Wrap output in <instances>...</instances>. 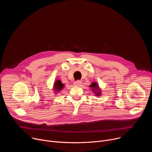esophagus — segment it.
Masks as SVG:
<instances>
[{"label":"esophagus","instance_id":"obj_1","mask_svg":"<svg viewBox=\"0 0 152 152\" xmlns=\"http://www.w3.org/2000/svg\"><path fill=\"white\" fill-rule=\"evenodd\" d=\"M81 83H82V82L80 80H76L74 82V85L79 86H80Z\"/></svg>","mask_w":152,"mask_h":152}]
</instances>
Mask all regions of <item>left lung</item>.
I'll return each mask as SVG.
<instances>
[{
    "instance_id": "1",
    "label": "left lung",
    "mask_w": 152,
    "mask_h": 152,
    "mask_svg": "<svg viewBox=\"0 0 152 152\" xmlns=\"http://www.w3.org/2000/svg\"><path fill=\"white\" fill-rule=\"evenodd\" d=\"M90 87L91 88V90H93V93H95L96 96H101V90L99 88V86L97 85V82L91 83V84L90 85Z\"/></svg>"
}]
</instances>
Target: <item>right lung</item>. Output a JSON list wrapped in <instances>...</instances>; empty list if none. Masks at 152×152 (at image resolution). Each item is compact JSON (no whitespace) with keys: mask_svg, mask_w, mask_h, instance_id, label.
Returning <instances> with one entry per match:
<instances>
[{"mask_svg":"<svg viewBox=\"0 0 152 152\" xmlns=\"http://www.w3.org/2000/svg\"><path fill=\"white\" fill-rule=\"evenodd\" d=\"M64 87V84L62 83L61 80H57L56 81H55V83H54L53 90L55 91L56 92H59L61 91Z\"/></svg>","mask_w":152,"mask_h":152,"instance_id":"right-lung-1","label":"right lung"}]
</instances>
